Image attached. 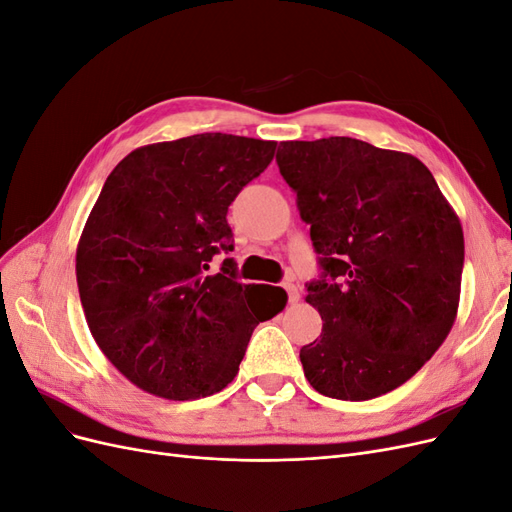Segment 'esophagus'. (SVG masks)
I'll return each instance as SVG.
<instances>
[{"instance_id":"34e87169","label":"esophagus","mask_w":512,"mask_h":512,"mask_svg":"<svg viewBox=\"0 0 512 512\" xmlns=\"http://www.w3.org/2000/svg\"><path fill=\"white\" fill-rule=\"evenodd\" d=\"M284 290L288 292V301H290V303H297V301H299V288L294 286L290 280L284 282Z\"/></svg>"}]
</instances>
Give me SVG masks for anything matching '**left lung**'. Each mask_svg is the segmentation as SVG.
I'll list each match as a JSON object with an SVG mask.
<instances>
[{
	"label": "left lung",
	"mask_w": 512,
	"mask_h": 512,
	"mask_svg": "<svg viewBox=\"0 0 512 512\" xmlns=\"http://www.w3.org/2000/svg\"><path fill=\"white\" fill-rule=\"evenodd\" d=\"M277 166L322 256V333L301 348L322 395L365 401L410 380L451 333L463 230L429 168L348 136L284 141Z\"/></svg>",
	"instance_id": "left-lung-1"
}]
</instances>
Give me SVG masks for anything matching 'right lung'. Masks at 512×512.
I'll list each match as a JSON object with an SVG mask.
<instances>
[{"label": "right lung", "mask_w": 512, "mask_h": 512, "mask_svg": "<svg viewBox=\"0 0 512 512\" xmlns=\"http://www.w3.org/2000/svg\"><path fill=\"white\" fill-rule=\"evenodd\" d=\"M275 141L207 132L128 153L108 175L76 247V284L96 344L134 386L190 401L235 380L258 322L288 294L237 282L226 213ZM259 305L251 307L253 292Z\"/></svg>", "instance_id": "right-lung-1"}]
</instances>
